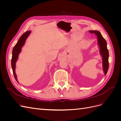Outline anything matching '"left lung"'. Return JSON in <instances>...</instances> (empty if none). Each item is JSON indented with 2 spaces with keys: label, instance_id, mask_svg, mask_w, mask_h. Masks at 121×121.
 <instances>
[{
  "label": "left lung",
  "instance_id": "8db88e82",
  "mask_svg": "<svg viewBox=\"0 0 121 121\" xmlns=\"http://www.w3.org/2000/svg\"><path fill=\"white\" fill-rule=\"evenodd\" d=\"M90 33L95 34L97 37V43L99 47L100 53L102 57V69L106 75L108 69L109 53L107 48V43L105 40L102 37L100 33L98 31H89Z\"/></svg>",
  "mask_w": 121,
  "mask_h": 121
}]
</instances>
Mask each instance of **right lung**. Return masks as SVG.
<instances>
[{"label":"right lung","instance_id":"right-lung-1","mask_svg":"<svg viewBox=\"0 0 121 121\" xmlns=\"http://www.w3.org/2000/svg\"><path fill=\"white\" fill-rule=\"evenodd\" d=\"M30 33H31V31H27L22 35L21 37L20 38L19 40H18L17 42V43L15 46H14L13 48V49L12 58V67L13 69V75L17 82H18V81L17 80V75L16 74V73H15L16 63L17 60L18 59L19 54L21 52L22 48L23 46L24 45L26 40V39L29 36V35L30 34Z\"/></svg>","mask_w":121,"mask_h":121}]
</instances>
